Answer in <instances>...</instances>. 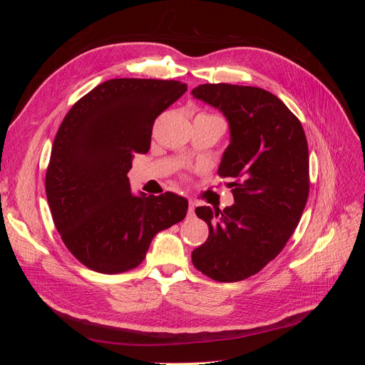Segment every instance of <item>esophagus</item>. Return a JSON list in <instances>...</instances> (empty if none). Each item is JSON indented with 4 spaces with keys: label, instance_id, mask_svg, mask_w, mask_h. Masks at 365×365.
<instances>
[{
    "label": "esophagus",
    "instance_id": "obj_1",
    "mask_svg": "<svg viewBox=\"0 0 365 365\" xmlns=\"http://www.w3.org/2000/svg\"><path fill=\"white\" fill-rule=\"evenodd\" d=\"M195 207H196L195 201L189 200V210H187V213H189V216H193V213H195Z\"/></svg>",
    "mask_w": 365,
    "mask_h": 365
}]
</instances>
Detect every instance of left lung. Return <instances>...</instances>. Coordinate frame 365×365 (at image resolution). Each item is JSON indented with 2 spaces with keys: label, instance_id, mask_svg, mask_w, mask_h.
Listing matches in <instances>:
<instances>
[{
  "label": "left lung",
  "instance_id": "8db88e82",
  "mask_svg": "<svg viewBox=\"0 0 365 365\" xmlns=\"http://www.w3.org/2000/svg\"><path fill=\"white\" fill-rule=\"evenodd\" d=\"M192 94L227 118L230 145L217 173L236 180L233 205L195 210L208 237L192 260L210 279L239 282L277 257L300 222L309 195L306 135L288 106L262 88L204 83Z\"/></svg>",
  "mask_w": 365,
  "mask_h": 365
}]
</instances>
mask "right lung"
<instances>
[{
  "label": "right lung",
  "instance_id": "1",
  "mask_svg": "<svg viewBox=\"0 0 365 365\" xmlns=\"http://www.w3.org/2000/svg\"><path fill=\"white\" fill-rule=\"evenodd\" d=\"M185 91L178 81L111 79L65 115L46 192L63 244L90 269L118 274L138 267L155 235L185 217V197L135 195L128 178L135 153L150 148L153 121Z\"/></svg>",
  "mask_w": 365,
  "mask_h": 365
}]
</instances>
